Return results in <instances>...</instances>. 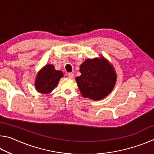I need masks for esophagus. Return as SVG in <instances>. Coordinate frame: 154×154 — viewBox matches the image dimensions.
Segmentation results:
<instances>
[{"label": "esophagus", "instance_id": "obj_1", "mask_svg": "<svg viewBox=\"0 0 154 154\" xmlns=\"http://www.w3.org/2000/svg\"><path fill=\"white\" fill-rule=\"evenodd\" d=\"M68 77H69L70 79H72V78H74L75 75L72 72H69V73H68Z\"/></svg>", "mask_w": 154, "mask_h": 154}]
</instances>
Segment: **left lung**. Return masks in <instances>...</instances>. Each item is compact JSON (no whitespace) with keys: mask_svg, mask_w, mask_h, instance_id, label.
Wrapping results in <instances>:
<instances>
[{"mask_svg":"<svg viewBox=\"0 0 154 154\" xmlns=\"http://www.w3.org/2000/svg\"><path fill=\"white\" fill-rule=\"evenodd\" d=\"M81 75L75 81L84 98L100 100L111 92L116 85L117 75L113 66L107 59H86L80 65Z\"/></svg>","mask_w":154,"mask_h":154,"instance_id":"1","label":"left lung"}]
</instances>
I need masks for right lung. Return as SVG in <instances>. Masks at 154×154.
I'll return each instance as SVG.
<instances>
[{"label":"right lung","mask_w":154,"mask_h":154,"mask_svg":"<svg viewBox=\"0 0 154 154\" xmlns=\"http://www.w3.org/2000/svg\"><path fill=\"white\" fill-rule=\"evenodd\" d=\"M63 75V72L56 70L53 64H46L36 75L35 89L41 94L50 93L58 85Z\"/></svg>","instance_id":"1"}]
</instances>
